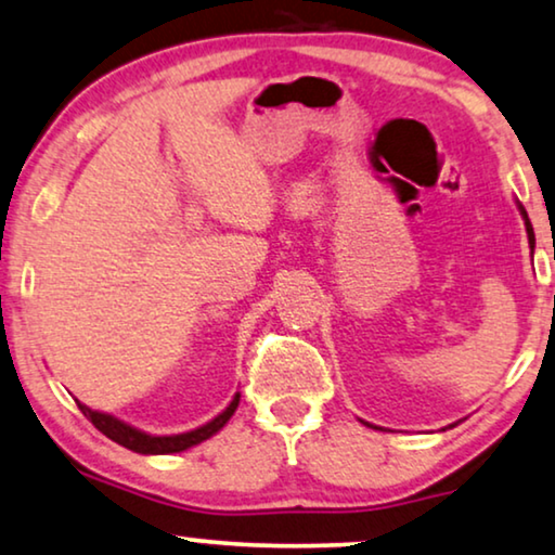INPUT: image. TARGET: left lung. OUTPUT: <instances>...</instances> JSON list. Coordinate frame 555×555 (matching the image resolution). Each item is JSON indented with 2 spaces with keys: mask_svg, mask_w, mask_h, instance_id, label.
Returning <instances> with one entry per match:
<instances>
[{
  "mask_svg": "<svg viewBox=\"0 0 555 555\" xmlns=\"http://www.w3.org/2000/svg\"><path fill=\"white\" fill-rule=\"evenodd\" d=\"M522 210V208H520ZM522 218H526V225H528V233L533 235V228H530V220H528V216H526V210H522Z\"/></svg>",
  "mask_w": 555,
  "mask_h": 555,
  "instance_id": "1",
  "label": "left lung"
}]
</instances>
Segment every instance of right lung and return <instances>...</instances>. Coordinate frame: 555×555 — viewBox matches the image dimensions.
Segmentation results:
<instances>
[{"instance_id": "right-lung-1", "label": "right lung", "mask_w": 555, "mask_h": 555, "mask_svg": "<svg viewBox=\"0 0 555 555\" xmlns=\"http://www.w3.org/2000/svg\"><path fill=\"white\" fill-rule=\"evenodd\" d=\"M238 401L241 396L235 393V398L231 401V405L210 421V424H205L201 428H195V431H188V434H175V437H152V434H144L139 431V428H131L124 424V421H118L114 416H108V413H99V411H91L88 405L78 403V409L83 411V416L91 421V424L99 428L103 437H108L111 441H116V444L131 449V452H139V454H175V452H184V449L201 444V441L210 439L212 434L220 431L228 424V418L233 416L235 409H238Z\"/></svg>"}]
</instances>
